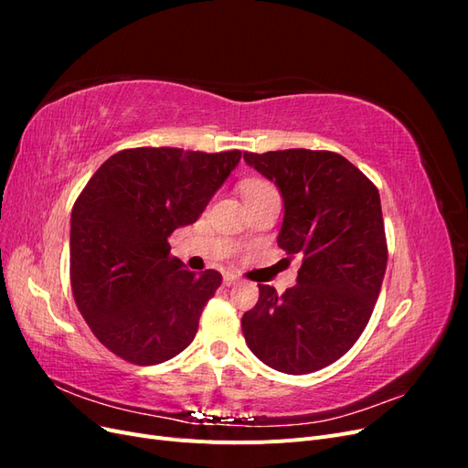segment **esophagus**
Here are the masks:
<instances>
[{
	"label": "esophagus",
	"instance_id": "34e87169",
	"mask_svg": "<svg viewBox=\"0 0 468 468\" xmlns=\"http://www.w3.org/2000/svg\"><path fill=\"white\" fill-rule=\"evenodd\" d=\"M222 281H224V285H226V287H232V285H236V282H238V277H236V275H232V273H226Z\"/></svg>",
	"mask_w": 468,
	"mask_h": 468
}]
</instances>
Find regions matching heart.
<instances>
[{"label":"heart","instance_id":"heart-1","mask_svg":"<svg viewBox=\"0 0 468 468\" xmlns=\"http://www.w3.org/2000/svg\"><path fill=\"white\" fill-rule=\"evenodd\" d=\"M267 193H275L273 186L265 179H246L242 183V195H244V201L246 199H256V197L267 195Z\"/></svg>","mask_w":468,"mask_h":468}]
</instances>
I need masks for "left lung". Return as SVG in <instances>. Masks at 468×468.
<instances>
[{"label": "left lung", "mask_w": 468, "mask_h": 468, "mask_svg": "<svg viewBox=\"0 0 468 468\" xmlns=\"http://www.w3.org/2000/svg\"><path fill=\"white\" fill-rule=\"evenodd\" d=\"M244 160L281 191L279 248L303 256L292 289L258 285L242 316L246 344L275 371L314 373L353 347L378 299L388 260L378 189L328 150L244 152Z\"/></svg>", "instance_id": "obj_1"}]
</instances>
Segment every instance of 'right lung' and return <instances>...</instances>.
Returning a JSON list of instances; mask_svg holds the SVG:
<instances>
[{"instance_id":"obj_1","label":"right lung","mask_w":468,"mask_h":468,"mask_svg":"<svg viewBox=\"0 0 468 468\" xmlns=\"http://www.w3.org/2000/svg\"><path fill=\"white\" fill-rule=\"evenodd\" d=\"M242 152L121 150L72 208L69 281L83 320L111 353L158 365L186 349L222 275L174 258L167 238L193 224Z\"/></svg>"}]
</instances>
